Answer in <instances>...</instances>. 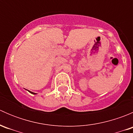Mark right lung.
Masks as SVG:
<instances>
[{
	"label": "right lung",
	"mask_w": 133,
	"mask_h": 133,
	"mask_svg": "<svg viewBox=\"0 0 133 133\" xmlns=\"http://www.w3.org/2000/svg\"><path fill=\"white\" fill-rule=\"evenodd\" d=\"M27 90V89H26ZM28 91H29V92H30V93H31V94H33V95H37V93H35V92H31V91H29V90H28Z\"/></svg>",
	"instance_id": "obj_1"
}]
</instances>
